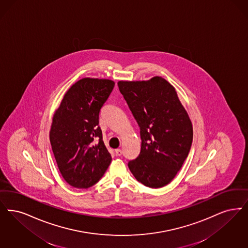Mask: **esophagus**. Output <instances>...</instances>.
Masks as SVG:
<instances>
[{
  "instance_id": "esophagus-1",
  "label": "esophagus",
  "mask_w": 248,
  "mask_h": 248,
  "mask_svg": "<svg viewBox=\"0 0 248 248\" xmlns=\"http://www.w3.org/2000/svg\"><path fill=\"white\" fill-rule=\"evenodd\" d=\"M115 153H116V155H117V156H121V155L123 154V151H122V149H115Z\"/></svg>"
}]
</instances>
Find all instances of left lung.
<instances>
[{
	"mask_svg": "<svg viewBox=\"0 0 248 248\" xmlns=\"http://www.w3.org/2000/svg\"><path fill=\"white\" fill-rule=\"evenodd\" d=\"M120 92L140 128L141 149L128 167L141 184L163 187L187 158L193 125L173 86L161 77L118 82Z\"/></svg>",
	"mask_w": 248,
	"mask_h": 248,
	"instance_id": "left-lung-1",
	"label": "left lung"
}]
</instances>
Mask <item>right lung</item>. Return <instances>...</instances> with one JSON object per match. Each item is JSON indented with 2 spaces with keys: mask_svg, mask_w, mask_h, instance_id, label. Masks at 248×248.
Here are the masks:
<instances>
[{
  "mask_svg": "<svg viewBox=\"0 0 248 248\" xmlns=\"http://www.w3.org/2000/svg\"><path fill=\"white\" fill-rule=\"evenodd\" d=\"M114 85L110 79L84 78L71 86L54 111L50 145L62 178L73 187L95 185L111 161L99 116Z\"/></svg>",
  "mask_w": 248,
  "mask_h": 248,
  "instance_id": "obj_1",
  "label": "right lung"
}]
</instances>
